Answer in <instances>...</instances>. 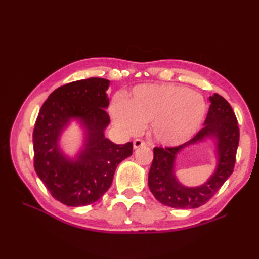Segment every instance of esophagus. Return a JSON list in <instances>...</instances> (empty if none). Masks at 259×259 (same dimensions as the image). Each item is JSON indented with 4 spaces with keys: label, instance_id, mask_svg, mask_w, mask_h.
I'll use <instances>...</instances> for the list:
<instances>
[{
    "label": "esophagus",
    "instance_id": "1",
    "mask_svg": "<svg viewBox=\"0 0 259 259\" xmlns=\"http://www.w3.org/2000/svg\"><path fill=\"white\" fill-rule=\"evenodd\" d=\"M146 146V142L141 139H136L134 141V149H138L140 147H145Z\"/></svg>",
    "mask_w": 259,
    "mask_h": 259
}]
</instances>
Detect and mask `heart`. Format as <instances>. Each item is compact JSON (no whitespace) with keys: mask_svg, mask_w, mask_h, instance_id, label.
<instances>
[{"mask_svg":"<svg viewBox=\"0 0 259 259\" xmlns=\"http://www.w3.org/2000/svg\"><path fill=\"white\" fill-rule=\"evenodd\" d=\"M201 96L175 84H141L126 101L115 98L111 104L114 123L126 135H136L150 123L151 137L159 145L175 147L190 140L205 120Z\"/></svg>","mask_w":259,"mask_h":259,"instance_id":"heart-1","label":"heart"}]
</instances>
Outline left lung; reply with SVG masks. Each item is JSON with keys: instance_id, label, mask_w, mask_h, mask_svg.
Masks as SVG:
<instances>
[{"instance_id": "left-lung-1", "label": "left lung", "mask_w": 259, "mask_h": 259, "mask_svg": "<svg viewBox=\"0 0 259 259\" xmlns=\"http://www.w3.org/2000/svg\"><path fill=\"white\" fill-rule=\"evenodd\" d=\"M203 128L191 140L174 148L153 149V160L148 176L150 191L162 205L172 208H198L210 199L234 171L236 151L239 144L237 119L230 104L213 93ZM207 143L214 153L215 169L201 185L189 187L177 177L178 156L192 145Z\"/></svg>"}]
</instances>
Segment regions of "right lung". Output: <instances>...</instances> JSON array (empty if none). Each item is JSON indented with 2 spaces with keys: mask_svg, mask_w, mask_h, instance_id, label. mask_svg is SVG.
Segmentation results:
<instances>
[{
  "mask_svg": "<svg viewBox=\"0 0 259 259\" xmlns=\"http://www.w3.org/2000/svg\"><path fill=\"white\" fill-rule=\"evenodd\" d=\"M109 85L103 78L71 82L54 90L38 112L34 169L51 195L67 206L98 201L111 186L118 164L133 155V142L115 145L104 136L110 123ZM73 122L82 131V144L71 156L61 138Z\"/></svg>",
  "mask_w": 259,
  "mask_h": 259,
  "instance_id": "add662e5",
  "label": "right lung"
}]
</instances>
